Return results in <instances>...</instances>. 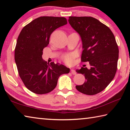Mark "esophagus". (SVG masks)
<instances>
[{
	"label": "esophagus",
	"instance_id": "34e87169",
	"mask_svg": "<svg viewBox=\"0 0 130 130\" xmlns=\"http://www.w3.org/2000/svg\"><path fill=\"white\" fill-rule=\"evenodd\" d=\"M70 72H71V73L72 74H73V75H74V74H76V72L75 70H74L73 69H70Z\"/></svg>",
	"mask_w": 130,
	"mask_h": 130
}]
</instances>
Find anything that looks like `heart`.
I'll use <instances>...</instances> for the list:
<instances>
[{
  "label": "heart",
  "mask_w": 130,
  "mask_h": 130,
  "mask_svg": "<svg viewBox=\"0 0 130 130\" xmlns=\"http://www.w3.org/2000/svg\"><path fill=\"white\" fill-rule=\"evenodd\" d=\"M74 55L73 54H67L62 57V60L68 65H71L73 63Z\"/></svg>",
  "instance_id": "heart-1"
}]
</instances>
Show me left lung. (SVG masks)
<instances>
[{
  "instance_id": "1",
  "label": "left lung",
  "mask_w": 130,
  "mask_h": 130,
  "mask_svg": "<svg viewBox=\"0 0 130 130\" xmlns=\"http://www.w3.org/2000/svg\"><path fill=\"white\" fill-rule=\"evenodd\" d=\"M69 23L80 36L83 44L82 62H89L91 68L82 67L76 72L86 80L76 85L79 92L93 95L103 91L113 80L117 70L119 49L108 27L91 17H69Z\"/></svg>"
}]
</instances>
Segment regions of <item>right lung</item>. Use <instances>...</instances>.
<instances>
[{"mask_svg":"<svg viewBox=\"0 0 130 130\" xmlns=\"http://www.w3.org/2000/svg\"><path fill=\"white\" fill-rule=\"evenodd\" d=\"M67 24L64 17H41L25 26L19 35L15 49V63L21 80L33 93L42 94L52 91L59 77L69 73V68L54 62L47 63L42 57L50 35Z\"/></svg>","mask_w":130,"mask_h":130,"instance_id":"add662e5","label":"right lung"}]
</instances>
